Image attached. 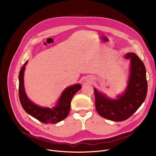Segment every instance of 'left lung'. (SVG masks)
<instances>
[{"mask_svg": "<svg viewBox=\"0 0 156 156\" xmlns=\"http://www.w3.org/2000/svg\"><path fill=\"white\" fill-rule=\"evenodd\" d=\"M126 58L131 60L130 77L123 95L118 100H111L94 88L95 108L100 116L114 121L128 119L144 102L147 93V81L144 64L134 53H128Z\"/></svg>", "mask_w": 156, "mask_h": 156, "instance_id": "left-lung-1", "label": "left lung"}]
</instances>
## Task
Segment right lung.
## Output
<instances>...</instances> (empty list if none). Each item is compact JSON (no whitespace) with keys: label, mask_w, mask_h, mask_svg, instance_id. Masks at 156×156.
I'll use <instances>...</instances> for the list:
<instances>
[{"label":"right lung","mask_w":156,"mask_h":156,"mask_svg":"<svg viewBox=\"0 0 156 156\" xmlns=\"http://www.w3.org/2000/svg\"><path fill=\"white\" fill-rule=\"evenodd\" d=\"M27 61L21 68L19 74V98L23 108L30 115L45 124L56 123L67 117L70 111L71 102L73 96L81 88L79 84L64 90L57 105L52 109L40 108L32 103L24 92L23 84L24 71Z\"/></svg>","instance_id":"obj_1"}]
</instances>
